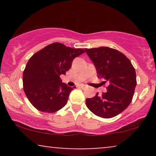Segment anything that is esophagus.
I'll use <instances>...</instances> for the list:
<instances>
[{
    "mask_svg": "<svg viewBox=\"0 0 156 156\" xmlns=\"http://www.w3.org/2000/svg\"><path fill=\"white\" fill-rule=\"evenodd\" d=\"M80 88L82 89H84L87 88V86H85V85H80Z\"/></svg>",
    "mask_w": 156,
    "mask_h": 156,
    "instance_id": "1",
    "label": "esophagus"
}]
</instances>
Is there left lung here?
<instances>
[{"instance_id":"1","label":"left lung","mask_w":156,"mask_h":156,"mask_svg":"<svg viewBox=\"0 0 156 156\" xmlns=\"http://www.w3.org/2000/svg\"><path fill=\"white\" fill-rule=\"evenodd\" d=\"M96 68L98 77L108 83L107 92L87 98V108L95 115L112 118L128 108L133 99L136 76L130 61L113 48L100 47L85 49Z\"/></svg>"}]
</instances>
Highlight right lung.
Masks as SVG:
<instances>
[{
  "label": "right lung",
  "instance_id": "add662e5",
  "mask_svg": "<svg viewBox=\"0 0 156 156\" xmlns=\"http://www.w3.org/2000/svg\"><path fill=\"white\" fill-rule=\"evenodd\" d=\"M80 48H72L55 42L36 53L27 63L23 75V89L28 101L42 112L53 113L67 104L74 87L62 83L75 58L83 53Z\"/></svg>",
  "mask_w": 156,
  "mask_h": 156
}]
</instances>
